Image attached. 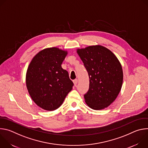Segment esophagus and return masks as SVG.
<instances>
[{
  "label": "esophagus",
  "mask_w": 148,
  "mask_h": 148,
  "mask_svg": "<svg viewBox=\"0 0 148 148\" xmlns=\"http://www.w3.org/2000/svg\"><path fill=\"white\" fill-rule=\"evenodd\" d=\"M73 82H74V84L75 86H76L77 84V83H78V79H74V81H73Z\"/></svg>",
  "instance_id": "1"
}]
</instances>
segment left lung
<instances>
[{
    "label": "left lung",
    "instance_id": "obj_1",
    "mask_svg": "<svg viewBox=\"0 0 148 148\" xmlns=\"http://www.w3.org/2000/svg\"><path fill=\"white\" fill-rule=\"evenodd\" d=\"M89 75L90 86L85 102L94 110L107 108L116 99L122 88L123 71L116 56L101 45L77 49Z\"/></svg>",
    "mask_w": 148,
    "mask_h": 148
}]
</instances>
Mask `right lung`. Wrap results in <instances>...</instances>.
<instances>
[{"label":"right lung","instance_id":"obj_1","mask_svg":"<svg viewBox=\"0 0 148 148\" xmlns=\"http://www.w3.org/2000/svg\"><path fill=\"white\" fill-rule=\"evenodd\" d=\"M67 54L56 47L46 48L36 54L29 65L27 89L34 103L45 110L58 108L73 89L68 71L61 67Z\"/></svg>","mask_w":148,"mask_h":148}]
</instances>
